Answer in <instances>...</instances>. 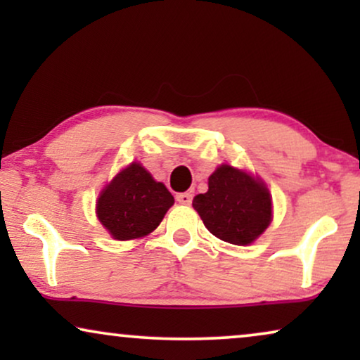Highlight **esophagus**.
I'll return each mask as SVG.
<instances>
[{"mask_svg": "<svg viewBox=\"0 0 360 360\" xmlns=\"http://www.w3.org/2000/svg\"><path fill=\"white\" fill-rule=\"evenodd\" d=\"M175 198L180 205H190L191 203V193H188V191H185V193H179L175 196Z\"/></svg>", "mask_w": 360, "mask_h": 360, "instance_id": "obj_1", "label": "esophagus"}]
</instances>
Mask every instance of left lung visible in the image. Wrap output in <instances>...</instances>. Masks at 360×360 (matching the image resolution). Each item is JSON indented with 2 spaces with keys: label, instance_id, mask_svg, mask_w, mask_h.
Wrapping results in <instances>:
<instances>
[{
  "label": "left lung",
  "instance_id": "obj_1",
  "mask_svg": "<svg viewBox=\"0 0 360 360\" xmlns=\"http://www.w3.org/2000/svg\"><path fill=\"white\" fill-rule=\"evenodd\" d=\"M193 208L208 231L236 245L252 244L272 221V198L259 176L219 165L208 179V191L193 198Z\"/></svg>",
  "mask_w": 360,
  "mask_h": 360
}]
</instances>
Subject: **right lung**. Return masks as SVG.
<instances>
[{
	"label": "right lung",
	"instance_id": "add662e5",
	"mask_svg": "<svg viewBox=\"0 0 360 360\" xmlns=\"http://www.w3.org/2000/svg\"><path fill=\"white\" fill-rule=\"evenodd\" d=\"M172 205L174 196L165 185L132 162L103 188L96 216L115 239H139L160 224Z\"/></svg>",
	"mask_w": 360,
	"mask_h": 360
}]
</instances>
